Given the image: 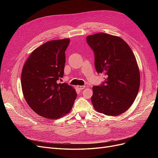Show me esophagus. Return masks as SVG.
<instances>
[{
  "mask_svg": "<svg viewBox=\"0 0 158 158\" xmlns=\"http://www.w3.org/2000/svg\"><path fill=\"white\" fill-rule=\"evenodd\" d=\"M85 88V85H77V88L80 90H82V89H84V88Z\"/></svg>",
  "mask_w": 158,
  "mask_h": 158,
  "instance_id": "obj_1",
  "label": "esophagus"
}]
</instances>
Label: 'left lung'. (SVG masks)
Here are the masks:
<instances>
[{"mask_svg":"<svg viewBox=\"0 0 158 158\" xmlns=\"http://www.w3.org/2000/svg\"><path fill=\"white\" fill-rule=\"evenodd\" d=\"M86 40L94 51L96 71L106 76L102 85L92 88L93 106L106 115H119L130 108L139 90L140 74L136 57L120 37L98 33Z\"/></svg>","mask_w":158,"mask_h":158,"instance_id":"obj_1","label":"left lung"}]
</instances>
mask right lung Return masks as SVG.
<instances>
[{"mask_svg":"<svg viewBox=\"0 0 158 158\" xmlns=\"http://www.w3.org/2000/svg\"><path fill=\"white\" fill-rule=\"evenodd\" d=\"M70 39L52 40L33 50L23 66L21 85L23 97L33 111L50 119L70 113L77 96L67 84H58L63 77L65 51Z\"/></svg>","mask_w":158,"mask_h":158,"instance_id":"1","label":"right lung"}]
</instances>
